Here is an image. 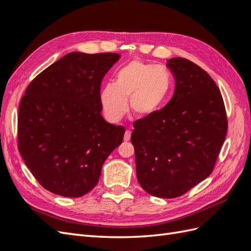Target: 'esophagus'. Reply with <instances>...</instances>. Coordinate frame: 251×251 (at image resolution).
I'll list each match as a JSON object with an SVG mask.
<instances>
[{
	"instance_id": "esophagus-1",
	"label": "esophagus",
	"mask_w": 251,
	"mask_h": 251,
	"mask_svg": "<svg viewBox=\"0 0 251 251\" xmlns=\"http://www.w3.org/2000/svg\"><path fill=\"white\" fill-rule=\"evenodd\" d=\"M130 138H131V131L126 130V133H125L124 140H125V141H128V140H130Z\"/></svg>"
}]
</instances>
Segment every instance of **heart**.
I'll use <instances>...</instances> for the list:
<instances>
[{"instance_id":"1","label":"heart","mask_w":251,"mask_h":251,"mask_svg":"<svg viewBox=\"0 0 251 251\" xmlns=\"http://www.w3.org/2000/svg\"><path fill=\"white\" fill-rule=\"evenodd\" d=\"M173 85L170 71L164 67L134 59L115 72L114 83H105L100 100L105 118L116 123L127 110L141 117L151 116L168 100Z\"/></svg>"}]
</instances>
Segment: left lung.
Returning a JSON list of instances; mask_svg holds the SVG:
<instances>
[{
	"label": "left lung",
	"instance_id": "obj_1",
	"mask_svg": "<svg viewBox=\"0 0 251 251\" xmlns=\"http://www.w3.org/2000/svg\"><path fill=\"white\" fill-rule=\"evenodd\" d=\"M176 86L163 109L134 123L136 174L158 198L180 197L211 174L227 132L223 98L202 68L182 57L168 60Z\"/></svg>",
	"mask_w": 251,
	"mask_h": 251
}]
</instances>
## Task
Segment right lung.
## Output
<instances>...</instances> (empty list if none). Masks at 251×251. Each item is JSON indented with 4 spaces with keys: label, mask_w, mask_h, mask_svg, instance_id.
Wrapping results in <instances>:
<instances>
[{
    "label": "right lung",
    "mask_w": 251,
    "mask_h": 251,
    "mask_svg": "<svg viewBox=\"0 0 251 251\" xmlns=\"http://www.w3.org/2000/svg\"><path fill=\"white\" fill-rule=\"evenodd\" d=\"M117 53H68L32 80L19 108V151L47 191L76 198L96 186L125 127L101 115L100 85Z\"/></svg>",
    "instance_id": "obj_1"
}]
</instances>
